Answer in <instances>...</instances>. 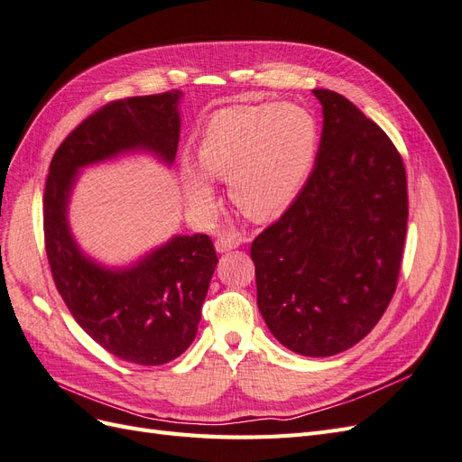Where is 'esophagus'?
<instances>
[{"label":"esophagus","mask_w":462,"mask_h":462,"mask_svg":"<svg viewBox=\"0 0 462 462\" xmlns=\"http://www.w3.org/2000/svg\"><path fill=\"white\" fill-rule=\"evenodd\" d=\"M240 244H242V236L240 234H234V232H228V234H222L218 237V240L215 242V247H217L218 253H226V251L236 249Z\"/></svg>","instance_id":"34e87169"}]
</instances>
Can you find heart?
Instances as JSON below:
<instances>
[{"mask_svg": "<svg viewBox=\"0 0 462 462\" xmlns=\"http://www.w3.org/2000/svg\"><path fill=\"white\" fill-rule=\"evenodd\" d=\"M317 147L319 125L307 107L261 103L215 113L198 142V162L208 176L228 182L230 199L245 215L269 218L300 196ZM204 175L182 162L188 205L199 218H213L217 193Z\"/></svg>", "mask_w": 462, "mask_h": 462, "instance_id": "b5f03b06", "label": "heart"}]
</instances>
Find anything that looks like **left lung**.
I'll return each instance as SVG.
<instances>
[{"label":"left lung","mask_w":462,"mask_h":462,"mask_svg":"<svg viewBox=\"0 0 462 462\" xmlns=\"http://www.w3.org/2000/svg\"><path fill=\"white\" fill-rule=\"evenodd\" d=\"M322 136L307 184L251 244L257 305L282 346L305 356L353 347L395 293L409 199L401 155L349 99L312 90Z\"/></svg>","instance_id":"left-lung-1"}]
</instances>
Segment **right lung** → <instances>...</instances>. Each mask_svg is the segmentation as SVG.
<instances>
[{"label": "right lung", "mask_w": 462, "mask_h": 462, "mask_svg": "<svg viewBox=\"0 0 462 462\" xmlns=\"http://www.w3.org/2000/svg\"><path fill=\"white\" fill-rule=\"evenodd\" d=\"M182 92L113 101L74 128L55 152L43 191V234L57 291L94 341L128 363L165 365L198 334L218 263L205 234H176L125 266L88 255L72 236L69 203L80 171L130 153L171 167L180 138Z\"/></svg>", "instance_id": "right-lung-1"}]
</instances>
